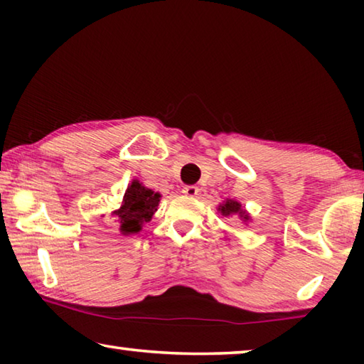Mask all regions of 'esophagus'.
Instances as JSON below:
<instances>
[{"label":"esophagus","mask_w":364,"mask_h":364,"mask_svg":"<svg viewBox=\"0 0 364 364\" xmlns=\"http://www.w3.org/2000/svg\"><path fill=\"white\" fill-rule=\"evenodd\" d=\"M181 193L184 196H188V197H196L197 194H199V188H197V186H184L181 189Z\"/></svg>","instance_id":"obj_1"}]
</instances>
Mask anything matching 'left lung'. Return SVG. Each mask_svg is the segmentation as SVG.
<instances>
[{
	"instance_id": "obj_1",
	"label": "left lung",
	"mask_w": 364,
	"mask_h": 364,
	"mask_svg": "<svg viewBox=\"0 0 364 364\" xmlns=\"http://www.w3.org/2000/svg\"><path fill=\"white\" fill-rule=\"evenodd\" d=\"M217 212L221 215V217H226V218L237 217L244 225H247L249 221L252 220L250 213L245 210L241 202H237L234 199H226V200L221 202V204L217 207Z\"/></svg>"
}]
</instances>
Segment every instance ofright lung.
I'll use <instances>...</instances> for the list:
<instances>
[{"label": "right lung", "instance_id": "add662e5", "mask_svg": "<svg viewBox=\"0 0 364 364\" xmlns=\"http://www.w3.org/2000/svg\"><path fill=\"white\" fill-rule=\"evenodd\" d=\"M160 193L146 188L139 180H133L125 191L120 208L112 212L120 225V234L130 236L143 230V225L152 220V215L157 212Z\"/></svg>", "mask_w": 364, "mask_h": 364}]
</instances>
